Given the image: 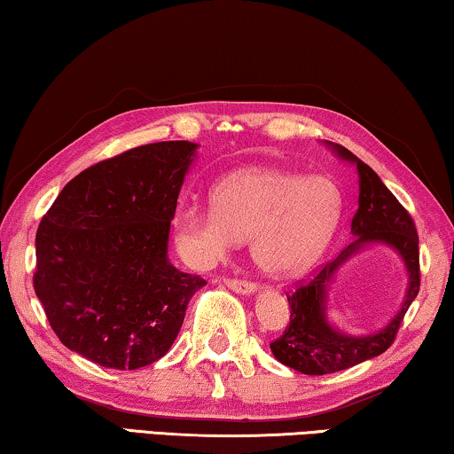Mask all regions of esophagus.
<instances>
[{
  "instance_id": "34e87169",
  "label": "esophagus",
  "mask_w": 454,
  "mask_h": 454,
  "mask_svg": "<svg viewBox=\"0 0 454 454\" xmlns=\"http://www.w3.org/2000/svg\"><path fill=\"white\" fill-rule=\"evenodd\" d=\"M225 286L229 289H233V292L243 294V295L257 292V286L254 284V281H245V279H225Z\"/></svg>"
}]
</instances>
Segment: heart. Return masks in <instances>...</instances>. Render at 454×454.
<instances>
[{"instance_id": "b5f03b06", "label": "heart", "mask_w": 454, "mask_h": 454, "mask_svg": "<svg viewBox=\"0 0 454 454\" xmlns=\"http://www.w3.org/2000/svg\"><path fill=\"white\" fill-rule=\"evenodd\" d=\"M341 217V192L328 176L278 168H243L215 184L213 207L176 213V247L197 270H209L251 237L263 271L294 276L328 249Z\"/></svg>"}]
</instances>
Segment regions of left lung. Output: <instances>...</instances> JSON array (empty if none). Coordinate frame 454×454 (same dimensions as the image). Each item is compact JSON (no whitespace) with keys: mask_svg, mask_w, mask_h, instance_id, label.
Masks as SVG:
<instances>
[{"mask_svg":"<svg viewBox=\"0 0 454 454\" xmlns=\"http://www.w3.org/2000/svg\"><path fill=\"white\" fill-rule=\"evenodd\" d=\"M325 146H330L340 159L352 162L358 170V211L352 219V235L356 239L341 249L333 262L325 263L309 281L287 295L289 308H292L289 325L284 336L270 344L273 356L281 364L308 376L340 372L388 350L404 314L420 289L419 233H416L412 217L366 162H362L341 145L325 140ZM374 242L388 244L403 257L409 271L407 295L399 314L382 331L368 337H350L333 329L327 322L325 314L327 286L348 258Z\"/></svg>","mask_w":454,"mask_h":454,"instance_id":"left-lung-1","label":"left lung"}]
</instances>
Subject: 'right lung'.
<instances>
[{"label":"right lung","mask_w":454,"mask_h":454,"mask_svg":"<svg viewBox=\"0 0 454 454\" xmlns=\"http://www.w3.org/2000/svg\"><path fill=\"white\" fill-rule=\"evenodd\" d=\"M195 143L167 140L96 162L59 191L35 233L34 289L68 350L114 370L160 360L207 281L168 262Z\"/></svg>","instance_id":"obj_1"}]
</instances>
